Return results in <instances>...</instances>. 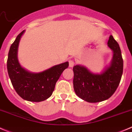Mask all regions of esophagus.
Wrapping results in <instances>:
<instances>
[{"instance_id":"obj_1","label":"esophagus","mask_w":132,"mask_h":132,"mask_svg":"<svg viewBox=\"0 0 132 132\" xmlns=\"http://www.w3.org/2000/svg\"><path fill=\"white\" fill-rule=\"evenodd\" d=\"M69 67H72L74 66V62L73 60H70L69 61Z\"/></svg>"}]
</instances>
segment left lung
Listing matches in <instances>:
<instances>
[{"instance_id":"obj_1","label":"left lung","mask_w":132,"mask_h":132,"mask_svg":"<svg viewBox=\"0 0 132 132\" xmlns=\"http://www.w3.org/2000/svg\"><path fill=\"white\" fill-rule=\"evenodd\" d=\"M108 46L113 51L111 63L100 74H94L85 67L77 65L73 67V85L75 93L83 100L97 103L110 98L121 81L123 71V60L118 43L110 35Z\"/></svg>"}]
</instances>
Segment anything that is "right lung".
<instances>
[{
    "mask_svg": "<svg viewBox=\"0 0 132 132\" xmlns=\"http://www.w3.org/2000/svg\"><path fill=\"white\" fill-rule=\"evenodd\" d=\"M24 31L16 36L10 47L7 61V72L13 87L22 99L40 102L51 96L56 83L63 70L69 67V62L56 65L38 73L30 72L23 69L19 62L17 52L20 38Z\"/></svg>",
    "mask_w": 132,
    "mask_h": 132,
    "instance_id": "add662e5",
    "label": "right lung"
}]
</instances>
